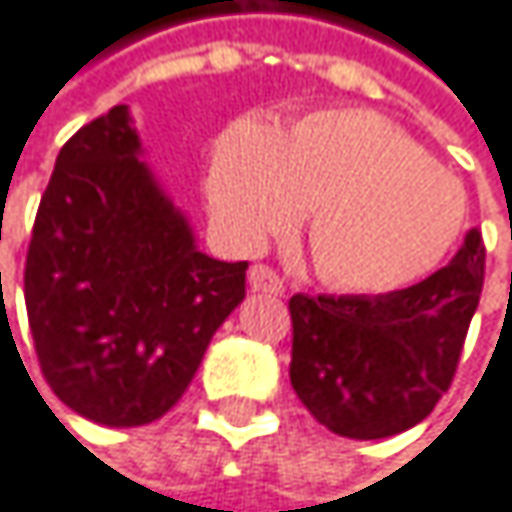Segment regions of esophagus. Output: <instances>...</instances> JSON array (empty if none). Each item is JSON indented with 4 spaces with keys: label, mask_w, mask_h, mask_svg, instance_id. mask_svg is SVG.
I'll use <instances>...</instances> for the list:
<instances>
[{
    "label": "esophagus",
    "mask_w": 512,
    "mask_h": 512,
    "mask_svg": "<svg viewBox=\"0 0 512 512\" xmlns=\"http://www.w3.org/2000/svg\"><path fill=\"white\" fill-rule=\"evenodd\" d=\"M248 282H251L254 291H264V294H273V297H282L285 294L282 276L273 267H267V264H254L251 273H248Z\"/></svg>",
    "instance_id": "34e87169"
}]
</instances>
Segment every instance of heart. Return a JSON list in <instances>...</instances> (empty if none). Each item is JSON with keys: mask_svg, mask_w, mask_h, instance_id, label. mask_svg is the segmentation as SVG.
Returning a JSON list of instances; mask_svg holds the SVG:
<instances>
[{"mask_svg": "<svg viewBox=\"0 0 512 512\" xmlns=\"http://www.w3.org/2000/svg\"><path fill=\"white\" fill-rule=\"evenodd\" d=\"M206 200L236 248H258L303 209L315 270L345 291H393L456 245L462 182L384 116L360 107L315 110L273 131L227 125L209 152Z\"/></svg>", "mask_w": 512, "mask_h": 512, "instance_id": "b5f03b06", "label": "heart"}]
</instances>
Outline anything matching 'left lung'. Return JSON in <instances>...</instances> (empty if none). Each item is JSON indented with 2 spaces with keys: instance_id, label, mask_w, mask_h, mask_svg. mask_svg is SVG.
<instances>
[{
  "instance_id": "1",
  "label": "left lung",
  "mask_w": 512,
  "mask_h": 512,
  "mask_svg": "<svg viewBox=\"0 0 512 512\" xmlns=\"http://www.w3.org/2000/svg\"><path fill=\"white\" fill-rule=\"evenodd\" d=\"M480 230L429 279L366 294H294L291 384L312 417L342 438L375 441L426 420L450 390L480 306Z\"/></svg>"
}]
</instances>
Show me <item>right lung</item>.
Returning a JSON list of instances; mask_svg holds the SVG:
<instances>
[{
  "label": "right lung",
  "instance_id": "add662e5",
  "mask_svg": "<svg viewBox=\"0 0 512 512\" xmlns=\"http://www.w3.org/2000/svg\"><path fill=\"white\" fill-rule=\"evenodd\" d=\"M137 152L125 104L59 149L23 273L44 381L104 426L167 414L245 297L248 261L197 251Z\"/></svg>",
  "mask_w": 512,
  "mask_h": 512
}]
</instances>
